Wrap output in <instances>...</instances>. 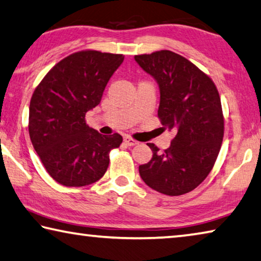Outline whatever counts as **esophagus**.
Instances as JSON below:
<instances>
[{"mask_svg":"<svg viewBox=\"0 0 261 261\" xmlns=\"http://www.w3.org/2000/svg\"><path fill=\"white\" fill-rule=\"evenodd\" d=\"M124 143H125L127 146H135L138 144L137 140L132 139L131 137H129V136H125V137H124Z\"/></svg>","mask_w":261,"mask_h":261,"instance_id":"obj_1","label":"esophagus"}]
</instances>
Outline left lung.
Masks as SVG:
<instances>
[{
    "instance_id": "8db88e82",
    "label": "left lung",
    "mask_w": 261,
    "mask_h": 261,
    "mask_svg": "<svg viewBox=\"0 0 261 261\" xmlns=\"http://www.w3.org/2000/svg\"><path fill=\"white\" fill-rule=\"evenodd\" d=\"M160 89L158 117L175 137L164 152L154 144L139 174L148 187L169 196L195 189L212 171L224 136L221 97L214 81L185 57L168 49L135 56Z\"/></svg>"
}]
</instances>
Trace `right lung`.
<instances>
[{
    "label": "right lung",
    "instance_id": "right-lung-1",
    "mask_svg": "<svg viewBox=\"0 0 261 261\" xmlns=\"http://www.w3.org/2000/svg\"><path fill=\"white\" fill-rule=\"evenodd\" d=\"M123 55L94 49L64 58L36 87L29 109V135L47 173L66 187L100 180L121 135L102 136L86 124V113L101 102Z\"/></svg>",
    "mask_w": 261,
    "mask_h": 261
}]
</instances>
